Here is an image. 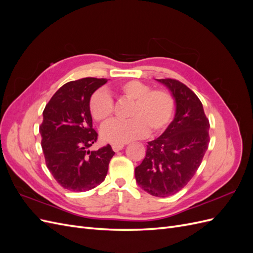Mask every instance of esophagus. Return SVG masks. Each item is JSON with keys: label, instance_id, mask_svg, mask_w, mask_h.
Masks as SVG:
<instances>
[{"label": "esophagus", "instance_id": "1", "mask_svg": "<svg viewBox=\"0 0 253 253\" xmlns=\"http://www.w3.org/2000/svg\"><path fill=\"white\" fill-rule=\"evenodd\" d=\"M124 147L125 145L124 144H118V143H114L113 145H112V149L115 151V152H118V151H120V150H122L124 149Z\"/></svg>", "mask_w": 253, "mask_h": 253}]
</instances>
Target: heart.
I'll return each mask as SVG.
<instances>
[{
  "mask_svg": "<svg viewBox=\"0 0 253 253\" xmlns=\"http://www.w3.org/2000/svg\"><path fill=\"white\" fill-rule=\"evenodd\" d=\"M115 93L133 101L126 121H113L101 129V137L106 142L125 143L141 138L149 132L157 134L169 125L174 113V99L164 89H152L140 81L129 80L115 87ZM89 113L96 121H110L114 104L109 94L97 90L88 103Z\"/></svg>",
  "mask_w": 253,
  "mask_h": 253,
  "instance_id": "heart-1",
  "label": "heart"
}]
</instances>
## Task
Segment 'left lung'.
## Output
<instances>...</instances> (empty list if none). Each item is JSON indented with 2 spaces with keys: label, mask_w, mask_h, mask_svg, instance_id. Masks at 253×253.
<instances>
[{
  "label": "left lung",
  "mask_w": 253,
  "mask_h": 253,
  "mask_svg": "<svg viewBox=\"0 0 253 253\" xmlns=\"http://www.w3.org/2000/svg\"><path fill=\"white\" fill-rule=\"evenodd\" d=\"M170 90L175 115L166 131L149 141L142 163L135 168L138 186L149 194L177 193L193 177L209 144V120L198 97L174 79H156Z\"/></svg>",
  "instance_id": "1"
}]
</instances>
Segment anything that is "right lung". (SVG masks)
<instances>
[{
  "label": "right lung",
  "mask_w": 253,
  "mask_h": 253,
  "mask_svg": "<svg viewBox=\"0 0 253 253\" xmlns=\"http://www.w3.org/2000/svg\"><path fill=\"white\" fill-rule=\"evenodd\" d=\"M108 79L82 78L61 86L43 111L42 150L49 172L64 189L85 192L105 179L115 152L110 144L89 148L98 134L93 128L89 99Z\"/></svg>",
  "instance_id": "right-lung-1"
}]
</instances>
